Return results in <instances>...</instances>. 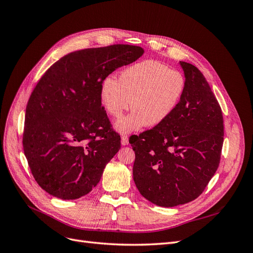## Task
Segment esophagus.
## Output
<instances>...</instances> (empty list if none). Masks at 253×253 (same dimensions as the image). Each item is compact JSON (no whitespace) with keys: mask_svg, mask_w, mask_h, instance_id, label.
I'll list each match as a JSON object with an SVG mask.
<instances>
[{"mask_svg":"<svg viewBox=\"0 0 253 253\" xmlns=\"http://www.w3.org/2000/svg\"><path fill=\"white\" fill-rule=\"evenodd\" d=\"M121 143H122V145L128 144V137L126 135H122L121 136Z\"/></svg>","mask_w":253,"mask_h":253,"instance_id":"34e87169","label":"esophagus"}]
</instances>
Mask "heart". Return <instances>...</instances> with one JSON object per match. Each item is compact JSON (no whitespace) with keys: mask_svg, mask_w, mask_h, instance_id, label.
<instances>
[{"mask_svg":"<svg viewBox=\"0 0 253 253\" xmlns=\"http://www.w3.org/2000/svg\"><path fill=\"white\" fill-rule=\"evenodd\" d=\"M186 90V78L177 70L155 60H144L122 71L119 80L106 78L100 88L103 108L119 118L129 108L134 111L116 122L121 133L158 126L171 117Z\"/></svg>","mask_w":253,"mask_h":253,"instance_id":"b5f03b06","label":"heart"}]
</instances>
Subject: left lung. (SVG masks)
<instances>
[{"label":"left lung","instance_id":"left-lung-1","mask_svg":"<svg viewBox=\"0 0 253 253\" xmlns=\"http://www.w3.org/2000/svg\"><path fill=\"white\" fill-rule=\"evenodd\" d=\"M186 90L163 125L129 137L133 177L140 194L162 207L200 196L216 172L224 142L220 106L204 75L180 61Z\"/></svg>","mask_w":253,"mask_h":253}]
</instances>
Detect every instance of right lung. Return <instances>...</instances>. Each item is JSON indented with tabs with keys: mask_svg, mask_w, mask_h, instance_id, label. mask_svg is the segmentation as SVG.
I'll use <instances>...</instances> for the list:
<instances>
[{
	"mask_svg": "<svg viewBox=\"0 0 253 253\" xmlns=\"http://www.w3.org/2000/svg\"><path fill=\"white\" fill-rule=\"evenodd\" d=\"M143 53L115 44L68 53L45 72L26 106L23 149L43 190L61 200L86 195L120 149L101 104V84Z\"/></svg>",
	"mask_w": 253,
	"mask_h": 253,
	"instance_id": "add662e5",
	"label": "right lung"
}]
</instances>
